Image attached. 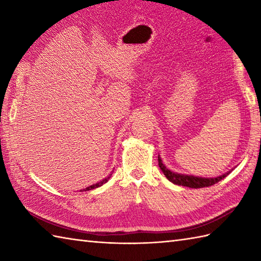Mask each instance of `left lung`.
I'll return each instance as SVG.
<instances>
[{
  "instance_id": "left-lung-1",
  "label": "left lung",
  "mask_w": 261,
  "mask_h": 261,
  "mask_svg": "<svg viewBox=\"0 0 261 261\" xmlns=\"http://www.w3.org/2000/svg\"><path fill=\"white\" fill-rule=\"evenodd\" d=\"M158 165H159L160 169L163 170L164 175L167 177V179H169L171 182H174V184H176V185H181V186H186V187H191V188H202V187L212 186L230 174V171H229V173L221 175L219 177H215V178H202V177L188 176V175L174 173V171H171L168 168L165 167V165L163 164L162 159H160L159 157H158Z\"/></svg>"
}]
</instances>
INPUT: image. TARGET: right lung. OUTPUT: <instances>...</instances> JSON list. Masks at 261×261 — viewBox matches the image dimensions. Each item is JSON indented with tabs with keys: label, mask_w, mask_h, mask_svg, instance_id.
I'll return each mask as SVG.
<instances>
[{
	"label": "right lung",
	"mask_w": 261,
	"mask_h": 261,
	"mask_svg": "<svg viewBox=\"0 0 261 261\" xmlns=\"http://www.w3.org/2000/svg\"><path fill=\"white\" fill-rule=\"evenodd\" d=\"M112 175V174H111ZM111 175L109 176V177H107V178H104L103 180H101L99 182H97V184H94V185H92V186H90V187H87L86 190H84V191H91V190H94V188H96V187H99V186H102L103 184H105V182H107L109 179H110V177H111ZM82 192V191H81Z\"/></svg>",
	"instance_id": "obj_1"
}]
</instances>
